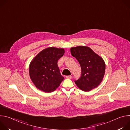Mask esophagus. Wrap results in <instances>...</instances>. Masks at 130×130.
Listing matches in <instances>:
<instances>
[{
	"label": "esophagus",
	"instance_id": "esophagus-1",
	"mask_svg": "<svg viewBox=\"0 0 130 130\" xmlns=\"http://www.w3.org/2000/svg\"><path fill=\"white\" fill-rule=\"evenodd\" d=\"M65 77H66V79H70L72 78V76H66Z\"/></svg>",
	"mask_w": 130,
	"mask_h": 130
}]
</instances>
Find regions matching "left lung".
Instances as JSON below:
<instances>
[{"mask_svg":"<svg viewBox=\"0 0 130 130\" xmlns=\"http://www.w3.org/2000/svg\"><path fill=\"white\" fill-rule=\"evenodd\" d=\"M71 55L79 62L81 77L75 82L81 90L89 91L98 86L103 80L105 64L103 59L87 46L70 48Z\"/></svg>","mask_w":130,"mask_h":130,"instance_id":"left-lung-1","label":"left lung"}]
</instances>
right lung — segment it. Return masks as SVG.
<instances>
[{
	"label": "right lung",
	"mask_w": 130,
	"mask_h": 130,
	"mask_svg": "<svg viewBox=\"0 0 130 130\" xmlns=\"http://www.w3.org/2000/svg\"><path fill=\"white\" fill-rule=\"evenodd\" d=\"M64 53L63 48L48 47L33 58L29 65V75L36 88L50 92L60 86L64 78L60 73L58 61Z\"/></svg>",
	"instance_id": "1"
}]
</instances>
